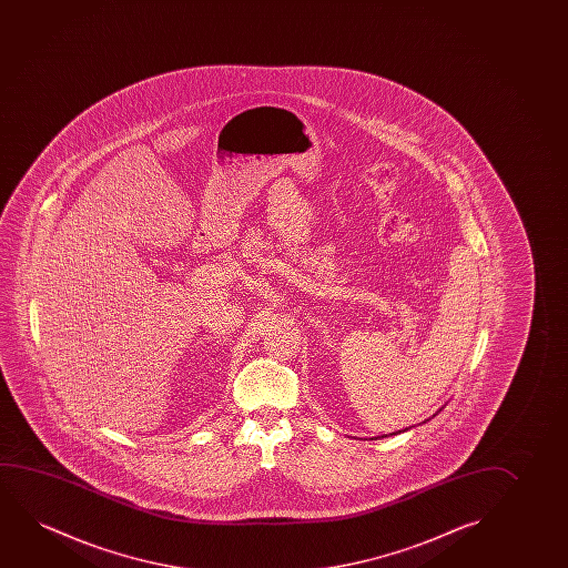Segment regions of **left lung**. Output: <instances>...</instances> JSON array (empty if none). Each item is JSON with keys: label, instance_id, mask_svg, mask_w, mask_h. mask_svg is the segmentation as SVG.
Returning a JSON list of instances; mask_svg holds the SVG:
<instances>
[{"label": "left lung", "instance_id": "obj_1", "mask_svg": "<svg viewBox=\"0 0 568 568\" xmlns=\"http://www.w3.org/2000/svg\"><path fill=\"white\" fill-rule=\"evenodd\" d=\"M438 412H443V407H440V409H438ZM438 412H436L435 415H438ZM435 415H433V417H435ZM427 420H423V423H427ZM405 430H409V428H402V430H396V433H389V435H399V433H405ZM389 435H386V436H389Z\"/></svg>", "mask_w": 568, "mask_h": 568}]
</instances>
